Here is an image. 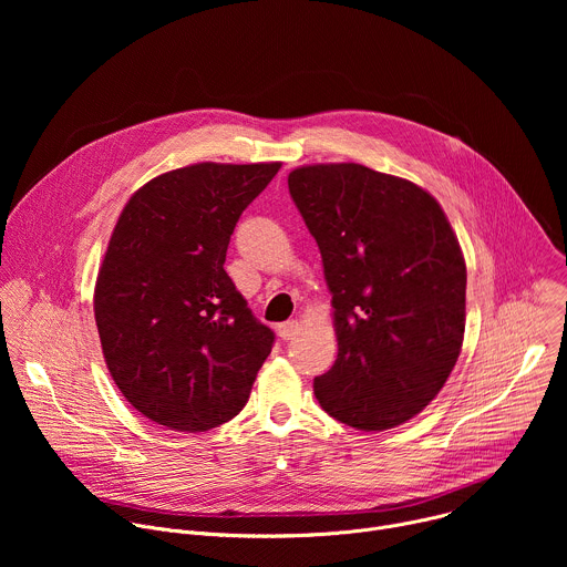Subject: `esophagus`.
Segmentation results:
<instances>
[{
  "label": "esophagus",
  "mask_w": 567,
  "mask_h": 567,
  "mask_svg": "<svg viewBox=\"0 0 567 567\" xmlns=\"http://www.w3.org/2000/svg\"><path fill=\"white\" fill-rule=\"evenodd\" d=\"M296 334H298V320H287L278 326V337L282 341H291Z\"/></svg>",
  "instance_id": "esophagus-1"
}]
</instances>
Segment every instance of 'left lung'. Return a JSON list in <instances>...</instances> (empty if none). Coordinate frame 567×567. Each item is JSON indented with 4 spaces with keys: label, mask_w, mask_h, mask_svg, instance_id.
Segmentation results:
<instances>
[{
    "label": "left lung",
    "mask_w": 567,
    "mask_h": 567,
    "mask_svg": "<svg viewBox=\"0 0 567 567\" xmlns=\"http://www.w3.org/2000/svg\"><path fill=\"white\" fill-rule=\"evenodd\" d=\"M287 184L334 307L339 357L313 379L318 403L361 431L409 422L446 383L464 337L466 267L442 206L359 164L302 166Z\"/></svg>",
    "instance_id": "8db88e82"
}]
</instances>
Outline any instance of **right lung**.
Instances as JSON below:
<instances>
[{"mask_svg": "<svg viewBox=\"0 0 567 567\" xmlns=\"http://www.w3.org/2000/svg\"><path fill=\"white\" fill-rule=\"evenodd\" d=\"M280 164H195L125 204L99 271L94 316L110 374L147 420L202 433L249 401L274 332L224 271L233 228Z\"/></svg>", "mask_w": 567, "mask_h": 567, "instance_id": "1", "label": "right lung"}]
</instances>
